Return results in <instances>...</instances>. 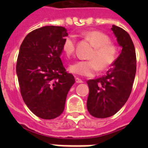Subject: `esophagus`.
Here are the masks:
<instances>
[{"instance_id": "34e87169", "label": "esophagus", "mask_w": 148, "mask_h": 148, "mask_svg": "<svg viewBox=\"0 0 148 148\" xmlns=\"http://www.w3.org/2000/svg\"><path fill=\"white\" fill-rule=\"evenodd\" d=\"M75 80H76V83H77V84L83 83V81H82L81 79L78 78V77H76V78H75Z\"/></svg>"}]
</instances>
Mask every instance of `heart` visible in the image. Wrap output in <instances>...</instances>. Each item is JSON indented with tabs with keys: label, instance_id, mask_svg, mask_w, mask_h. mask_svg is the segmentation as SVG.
<instances>
[{
	"label": "heart",
	"instance_id": "b5f03b06",
	"mask_svg": "<svg viewBox=\"0 0 148 148\" xmlns=\"http://www.w3.org/2000/svg\"><path fill=\"white\" fill-rule=\"evenodd\" d=\"M83 36L94 45V50L89 55L90 60H79L69 67L71 73L84 77H93L98 71H105L110 68L116 61L118 56V47L110 41V37L99 31H88ZM76 40L74 36L65 38L62 45L64 53L71 56L74 53Z\"/></svg>",
	"mask_w": 148,
	"mask_h": 148
}]
</instances>
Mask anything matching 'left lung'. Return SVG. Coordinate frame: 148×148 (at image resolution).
Returning <instances> with one entry per match:
<instances>
[{
	"mask_svg": "<svg viewBox=\"0 0 148 148\" xmlns=\"http://www.w3.org/2000/svg\"><path fill=\"white\" fill-rule=\"evenodd\" d=\"M111 30L122 47L119 57L104 76L88 80L87 108L90 115L106 118L115 114L130 97L136 74V53L126 31L113 25Z\"/></svg>",
	"mask_w": 148,
	"mask_h": 148,
	"instance_id": "obj_1",
	"label": "left lung"
}]
</instances>
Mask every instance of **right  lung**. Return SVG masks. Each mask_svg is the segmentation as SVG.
I'll return each instance as SVG.
<instances>
[{
	"mask_svg": "<svg viewBox=\"0 0 148 148\" xmlns=\"http://www.w3.org/2000/svg\"><path fill=\"white\" fill-rule=\"evenodd\" d=\"M66 36L64 27L45 26L30 32L20 47L16 71L22 98L42 119L62 114L67 93L75 82L60 59Z\"/></svg>",
	"mask_w": 148,
	"mask_h": 148,
	"instance_id": "right-lung-1",
	"label": "right lung"
}]
</instances>
